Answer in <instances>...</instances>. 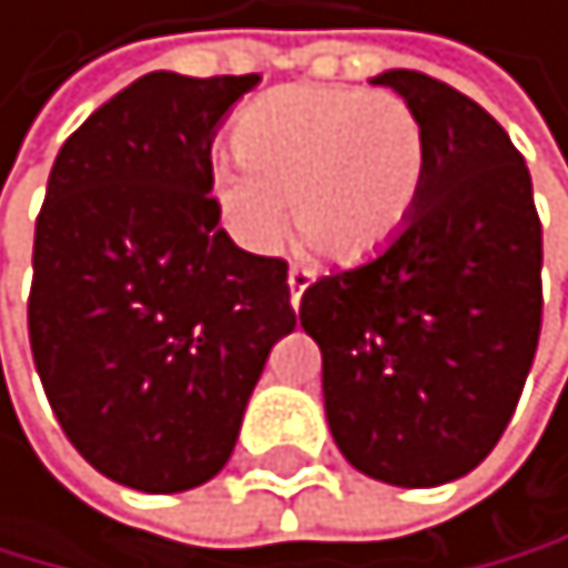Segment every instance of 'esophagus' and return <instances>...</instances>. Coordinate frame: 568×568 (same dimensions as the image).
Wrapping results in <instances>:
<instances>
[{
  "label": "esophagus",
  "mask_w": 568,
  "mask_h": 568,
  "mask_svg": "<svg viewBox=\"0 0 568 568\" xmlns=\"http://www.w3.org/2000/svg\"><path fill=\"white\" fill-rule=\"evenodd\" d=\"M307 286H312V272H307V267H293L290 272V304L293 307H301V296Z\"/></svg>",
  "instance_id": "esophagus-1"
}]
</instances>
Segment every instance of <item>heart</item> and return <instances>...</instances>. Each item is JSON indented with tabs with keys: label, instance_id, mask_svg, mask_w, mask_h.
Masks as SVG:
<instances>
[{
	"label": "heart",
	"instance_id": "b5f03b06",
	"mask_svg": "<svg viewBox=\"0 0 568 568\" xmlns=\"http://www.w3.org/2000/svg\"><path fill=\"white\" fill-rule=\"evenodd\" d=\"M235 162L213 170V195L242 246L267 253L296 227L329 261L377 256L420 199L424 126L402 97L296 82L253 101L235 122Z\"/></svg>",
	"mask_w": 568,
	"mask_h": 568
}]
</instances>
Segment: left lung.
I'll return each instance as SVG.
<instances>
[{"label": "left lung", "mask_w": 568, "mask_h": 568, "mask_svg": "<svg viewBox=\"0 0 568 568\" xmlns=\"http://www.w3.org/2000/svg\"><path fill=\"white\" fill-rule=\"evenodd\" d=\"M373 82L417 111L424 187L377 256L304 290L301 326L347 464L427 489L475 471L511 420L540 341L544 239L526 159L486 108L406 68Z\"/></svg>", "instance_id": "left-lung-1"}]
</instances>
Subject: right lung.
I'll return each mask as SVG.
<instances>
[{
	"label": "right lung",
	"mask_w": 568,
	"mask_h": 568,
	"mask_svg": "<svg viewBox=\"0 0 568 568\" xmlns=\"http://www.w3.org/2000/svg\"><path fill=\"white\" fill-rule=\"evenodd\" d=\"M256 82L151 71L97 108L50 170L31 358L68 442L119 486L210 483L296 326L286 261L239 250L210 195L216 126Z\"/></svg>",
	"instance_id": "right-lung-1"
}]
</instances>
